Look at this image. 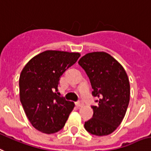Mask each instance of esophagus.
Segmentation results:
<instances>
[{"mask_svg": "<svg viewBox=\"0 0 151 151\" xmlns=\"http://www.w3.org/2000/svg\"><path fill=\"white\" fill-rule=\"evenodd\" d=\"M76 106L77 107H81V106H83V103L82 102H80V101H78V102H76Z\"/></svg>", "mask_w": 151, "mask_h": 151, "instance_id": "34e87169", "label": "esophagus"}]
</instances>
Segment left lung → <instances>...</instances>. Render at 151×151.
<instances>
[{"label": "left lung", "instance_id": "8db88e82", "mask_svg": "<svg viewBox=\"0 0 151 151\" xmlns=\"http://www.w3.org/2000/svg\"><path fill=\"white\" fill-rule=\"evenodd\" d=\"M86 72L98 102L93 117L84 123L88 133L106 136L116 130L124 118L129 102L130 86L123 67L105 52L87 53L78 61Z\"/></svg>", "mask_w": 151, "mask_h": 151}]
</instances>
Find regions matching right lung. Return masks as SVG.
I'll list each match as a JSON object with an SVG mask.
<instances>
[{"label":"right lung","mask_w":151,"mask_h":151,"mask_svg":"<svg viewBox=\"0 0 151 151\" xmlns=\"http://www.w3.org/2000/svg\"><path fill=\"white\" fill-rule=\"evenodd\" d=\"M81 54L46 50L26 63L19 78L20 101L32 127L46 134L64 127L74 103L59 96L60 78Z\"/></svg>","instance_id":"1"}]
</instances>
